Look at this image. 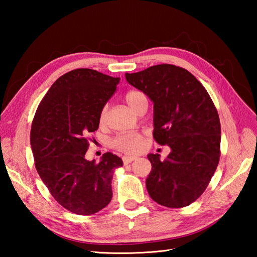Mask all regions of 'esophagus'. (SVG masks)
I'll use <instances>...</instances> for the list:
<instances>
[{
    "label": "esophagus",
    "instance_id": "esophagus-1",
    "mask_svg": "<svg viewBox=\"0 0 257 257\" xmlns=\"http://www.w3.org/2000/svg\"><path fill=\"white\" fill-rule=\"evenodd\" d=\"M136 159H137V157H135V156H124V157H122V161H123L124 165H129V163H132Z\"/></svg>",
    "mask_w": 257,
    "mask_h": 257
}]
</instances>
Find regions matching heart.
Returning a JSON list of instances; mask_svg holds the SVG:
<instances>
[{"mask_svg":"<svg viewBox=\"0 0 257 257\" xmlns=\"http://www.w3.org/2000/svg\"><path fill=\"white\" fill-rule=\"evenodd\" d=\"M124 100L130 106V108L137 111L140 103L144 100H147V96L144 91L141 90H129L127 94L124 95ZM108 108L107 106L101 109L99 113V121L103 123L107 119ZM144 144V135L140 133H127L118 135L111 140V146L120 151L127 152V154H134L141 149Z\"/></svg>","mask_w":257,"mask_h":257,"instance_id":"obj_1","label":"heart"}]
</instances>
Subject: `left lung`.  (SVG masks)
I'll list each match as a JSON object with an SVG mask.
<instances>
[{
	"instance_id": "1",
	"label": "left lung",
	"mask_w": 257,
	"mask_h": 257,
	"mask_svg": "<svg viewBox=\"0 0 257 257\" xmlns=\"http://www.w3.org/2000/svg\"><path fill=\"white\" fill-rule=\"evenodd\" d=\"M125 79L154 101V138L171 148L163 161L148 155V193L163 206H188L204 192L219 165L221 124L214 103L203 85L176 65H155L125 74Z\"/></svg>"
}]
</instances>
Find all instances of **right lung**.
Wrapping results in <instances>:
<instances>
[{
	"instance_id": "add662e5",
	"label": "right lung",
	"mask_w": 257,
	"mask_h": 257,
	"mask_svg": "<svg viewBox=\"0 0 257 257\" xmlns=\"http://www.w3.org/2000/svg\"><path fill=\"white\" fill-rule=\"evenodd\" d=\"M119 80L89 68L70 70L48 89L33 119L36 170L53 198L75 214H94L112 198V174L122 160L106 152L96 163L85 154Z\"/></svg>"
}]
</instances>
